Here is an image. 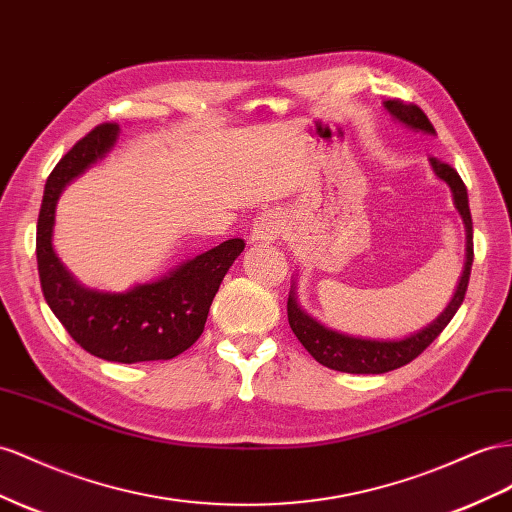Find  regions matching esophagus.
<instances>
[{
  "instance_id": "esophagus-1",
  "label": "esophagus",
  "mask_w": 512,
  "mask_h": 512,
  "mask_svg": "<svg viewBox=\"0 0 512 512\" xmlns=\"http://www.w3.org/2000/svg\"><path fill=\"white\" fill-rule=\"evenodd\" d=\"M284 228V222L278 211H265L260 213L254 224H252V241L256 243H271L275 239H280Z\"/></svg>"
}]
</instances>
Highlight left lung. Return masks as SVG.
<instances>
[{
	"label": "left lung",
	"mask_w": 512,
	"mask_h": 512,
	"mask_svg": "<svg viewBox=\"0 0 512 512\" xmlns=\"http://www.w3.org/2000/svg\"><path fill=\"white\" fill-rule=\"evenodd\" d=\"M383 105L398 122H403L405 127L435 135L431 120L426 118V114L418 105L403 103V101H385ZM431 165H433L435 176L441 178V181L450 187L454 206H457L459 215L463 217L465 232H467L465 269L461 273L457 290H454V297L450 299L446 310L441 312L431 325H426L424 329L416 331V334L400 340H375V338L340 334V331L325 327L323 323L312 319V316L299 306V301L295 297V288H290L288 303H286L290 329H293L297 340L306 347V351L319 364L331 370L351 372V375H381V372L396 370L400 366L409 364L411 359H416L428 344H431L441 331L446 329V325L452 321V316L461 308L467 293L469 273H472V262H474V230H472V213H469L467 189L457 170L450 168L448 163H441L439 159L431 157Z\"/></svg>",
	"instance_id": "1"
}]
</instances>
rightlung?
Segmentation results:
<instances>
[{
    "label": "right lung",
    "mask_w": 512,
    "mask_h": 512,
    "mask_svg": "<svg viewBox=\"0 0 512 512\" xmlns=\"http://www.w3.org/2000/svg\"><path fill=\"white\" fill-rule=\"evenodd\" d=\"M118 131L116 122L94 127L49 174L36 226L40 286L51 312L90 355L118 364L172 359L202 336L213 297L245 241L228 239L161 280L137 284L127 293L81 286L53 252L55 204L75 176L112 150Z\"/></svg>",
    "instance_id": "add662e5"
}]
</instances>
